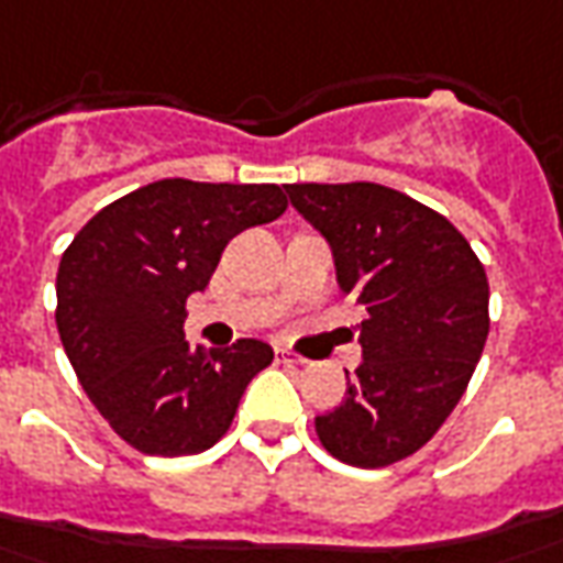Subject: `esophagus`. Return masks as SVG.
<instances>
[{"label":"esophagus","mask_w":563,"mask_h":563,"mask_svg":"<svg viewBox=\"0 0 563 563\" xmlns=\"http://www.w3.org/2000/svg\"><path fill=\"white\" fill-rule=\"evenodd\" d=\"M277 363L283 365H308V360L305 356H298L295 350L289 347H277Z\"/></svg>","instance_id":"1"}]
</instances>
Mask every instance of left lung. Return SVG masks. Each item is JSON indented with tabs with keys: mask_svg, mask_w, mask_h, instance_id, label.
Instances as JSON below:
<instances>
[{
	"mask_svg": "<svg viewBox=\"0 0 563 563\" xmlns=\"http://www.w3.org/2000/svg\"><path fill=\"white\" fill-rule=\"evenodd\" d=\"M292 207L335 255L363 305V363L317 435L341 463L377 470L411 457L454 411L485 350L487 274L445 216L375 183H295Z\"/></svg>",
	"mask_w": 563,
	"mask_h": 563,
	"instance_id": "8db88e82",
	"label": "left lung"
}]
</instances>
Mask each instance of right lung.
<instances>
[{"mask_svg":"<svg viewBox=\"0 0 563 563\" xmlns=\"http://www.w3.org/2000/svg\"><path fill=\"white\" fill-rule=\"evenodd\" d=\"M280 186L161 179L112 200L66 246L57 332L93 408L136 451L183 457L213 448L274 350L241 338L191 350L183 322L222 250L286 210Z\"/></svg>","mask_w":563,"mask_h":563,"instance_id":"right-lung-1","label":"right lung"}]
</instances>
